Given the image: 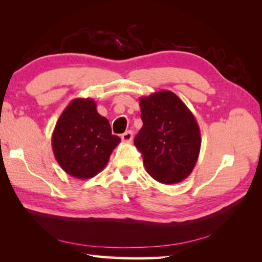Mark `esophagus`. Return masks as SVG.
<instances>
[{
	"instance_id": "1",
	"label": "esophagus",
	"mask_w": 262,
	"mask_h": 262,
	"mask_svg": "<svg viewBox=\"0 0 262 262\" xmlns=\"http://www.w3.org/2000/svg\"><path fill=\"white\" fill-rule=\"evenodd\" d=\"M121 140L123 142H126V143H129V142H132L133 140V133L130 130H127L126 133H123L121 135Z\"/></svg>"
}]
</instances>
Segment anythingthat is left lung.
<instances>
[{
    "mask_svg": "<svg viewBox=\"0 0 262 262\" xmlns=\"http://www.w3.org/2000/svg\"><path fill=\"white\" fill-rule=\"evenodd\" d=\"M143 126L134 144L148 173L162 184L183 181L192 173L201 148L200 128L193 113L168 90L140 98Z\"/></svg>",
    "mask_w": 262,
    "mask_h": 262,
    "instance_id": "1",
    "label": "left lung"
}]
</instances>
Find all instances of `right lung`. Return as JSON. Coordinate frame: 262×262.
Wrapping results in <instances>:
<instances>
[{"label": "right lung", "instance_id": "add662e5", "mask_svg": "<svg viewBox=\"0 0 262 262\" xmlns=\"http://www.w3.org/2000/svg\"><path fill=\"white\" fill-rule=\"evenodd\" d=\"M110 122L97 112L96 101L76 98L61 113L52 135V148L62 170L77 179H89L103 171L120 143Z\"/></svg>", "mask_w": 262, "mask_h": 262}]
</instances>
